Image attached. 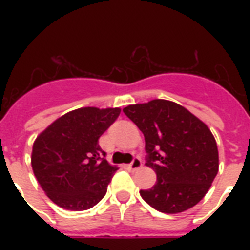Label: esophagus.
I'll return each mask as SVG.
<instances>
[{
	"instance_id": "1",
	"label": "esophagus",
	"mask_w": 250,
	"mask_h": 250,
	"mask_svg": "<svg viewBox=\"0 0 250 250\" xmlns=\"http://www.w3.org/2000/svg\"><path fill=\"white\" fill-rule=\"evenodd\" d=\"M128 167L131 168V170H136V168L141 167V160L139 158V157H135V158L132 160V162L128 165Z\"/></svg>"
}]
</instances>
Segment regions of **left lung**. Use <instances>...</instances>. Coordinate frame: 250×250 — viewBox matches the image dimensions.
I'll use <instances>...</instances> for the list:
<instances>
[{"label": "left lung", "mask_w": 250, "mask_h": 250, "mask_svg": "<svg viewBox=\"0 0 250 250\" xmlns=\"http://www.w3.org/2000/svg\"><path fill=\"white\" fill-rule=\"evenodd\" d=\"M123 113L144 133L146 165L157 174V183L141 189V197L161 213L193 208L209 190L219 167L217 143L208 125L167 100L129 105Z\"/></svg>", "instance_id": "8db88e82"}]
</instances>
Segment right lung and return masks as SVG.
Returning <instances> with one entry per match:
<instances>
[{
	"instance_id": "right-lung-1",
	"label": "right lung",
	"mask_w": 250,
	"mask_h": 250,
	"mask_svg": "<svg viewBox=\"0 0 250 250\" xmlns=\"http://www.w3.org/2000/svg\"><path fill=\"white\" fill-rule=\"evenodd\" d=\"M119 114V107L72 110L37 136L31 157L33 174L56 205L82 211L104 198L118 167L105 160L98 139Z\"/></svg>"
}]
</instances>
